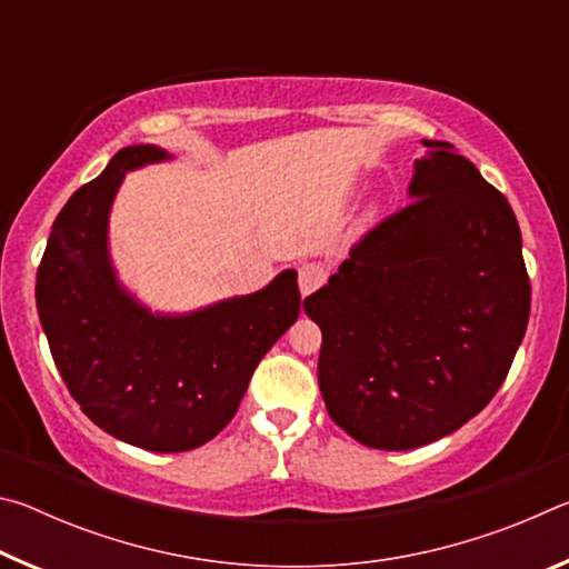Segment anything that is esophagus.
<instances>
[{
  "label": "esophagus",
  "mask_w": 569,
  "mask_h": 569,
  "mask_svg": "<svg viewBox=\"0 0 569 569\" xmlns=\"http://www.w3.org/2000/svg\"><path fill=\"white\" fill-rule=\"evenodd\" d=\"M326 278H329V271H326L323 263L308 261L298 266V288H301V296H308L313 293L316 288H321L326 283Z\"/></svg>",
  "instance_id": "34e87169"
}]
</instances>
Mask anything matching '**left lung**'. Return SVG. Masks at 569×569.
<instances>
[{
  "label": "left lung",
  "instance_id": "1",
  "mask_svg": "<svg viewBox=\"0 0 569 569\" xmlns=\"http://www.w3.org/2000/svg\"><path fill=\"white\" fill-rule=\"evenodd\" d=\"M409 196L303 301L321 326L326 409L363 447L403 451L492 401L529 321L512 206L449 142L423 140Z\"/></svg>",
  "mask_w": 569,
  "mask_h": 569
}]
</instances>
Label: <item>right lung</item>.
<instances>
[{
	"label": "right lung",
	"instance_id": "1",
	"mask_svg": "<svg viewBox=\"0 0 569 569\" xmlns=\"http://www.w3.org/2000/svg\"><path fill=\"white\" fill-rule=\"evenodd\" d=\"M168 158L122 148L67 200L37 271L40 321L72 399L114 439L162 455L206 445L236 417L256 366L301 311L296 271L186 316H152L124 291L108 256L112 198L124 172Z\"/></svg>",
	"mask_w": 569,
	"mask_h": 569
}]
</instances>
